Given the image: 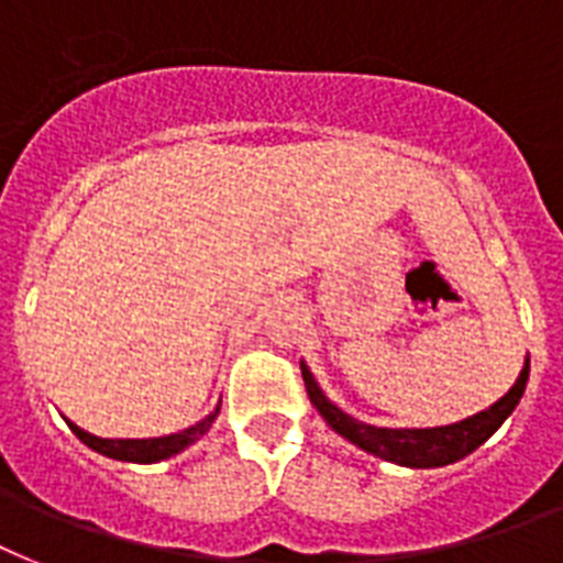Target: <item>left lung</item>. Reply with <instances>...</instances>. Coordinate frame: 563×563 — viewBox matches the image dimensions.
<instances>
[{"mask_svg":"<svg viewBox=\"0 0 563 563\" xmlns=\"http://www.w3.org/2000/svg\"><path fill=\"white\" fill-rule=\"evenodd\" d=\"M303 369L306 393H309V401H312L318 413L327 419V424L335 433H341L344 440H350L353 445H358L361 451H367L373 456H382L387 463L408 465V468H440V465L456 463L479 448L483 442L492 437V433L500 428V424L509 419V413L518 408L520 396L527 390L529 382V358L520 369L518 382L509 387L506 396L492 405V408L479 410V413L468 416L463 422L442 424V428H376V424L358 422L350 413L332 405V401L323 396V390L318 387L314 376L309 373L306 364H300Z\"/></svg>","mask_w":563,"mask_h":563,"instance_id":"left-lung-1","label":"left lung"}]
</instances>
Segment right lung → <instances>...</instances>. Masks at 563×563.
<instances>
[{
    "mask_svg": "<svg viewBox=\"0 0 563 563\" xmlns=\"http://www.w3.org/2000/svg\"><path fill=\"white\" fill-rule=\"evenodd\" d=\"M219 408L213 413H208L202 422L190 424L185 431L170 433V437H155V440H100L95 433L84 431V428H77L75 422H68L71 433H75L77 440L89 445L91 451H98L103 456H112V460H123V463H158V460H167L173 454H181L185 448L194 445L196 440H202L205 433L210 431V424L217 419Z\"/></svg>",
    "mask_w": 563,
    "mask_h": 563,
    "instance_id": "1",
    "label": "right lung"
}]
</instances>
